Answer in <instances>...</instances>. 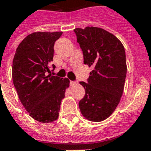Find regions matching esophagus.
<instances>
[{"mask_svg":"<svg viewBox=\"0 0 151 151\" xmlns=\"http://www.w3.org/2000/svg\"><path fill=\"white\" fill-rule=\"evenodd\" d=\"M70 85H74V84H77V82L73 81H70Z\"/></svg>","mask_w":151,"mask_h":151,"instance_id":"esophagus-1","label":"esophagus"}]
</instances>
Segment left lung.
I'll return each instance as SVG.
<instances>
[{"label":"left lung","instance_id":"left-lung-1","mask_svg":"<svg viewBox=\"0 0 151 151\" xmlns=\"http://www.w3.org/2000/svg\"><path fill=\"white\" fill-rule=\"evenodd\" d=\"M73 31L84 63L93 67L87 82H80L85 90L79 101L80 110L87 119L101 122L115 111L123 93L127 70L124 46L101 28H78Z\"/></svg>","mask_w":151,"mask_h":151}]
</instances>
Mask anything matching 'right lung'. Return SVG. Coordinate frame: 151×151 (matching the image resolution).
Masks as SVG:
<instances>
[{"instance_id":"1","label":"right lung","mask_w":151,"mask_h":151,"mask_svg":"<svg viewBox=\"0 0 151 151\" xmlns=\"http://www.w3.org/2000/svg\"><path fill=\"white\" fill-rule=\"evenodd\" d=\"M62 32H33L18 45L12 64V80L21 102L34 119L51 122L57 119L70 81L50 73L55 42ZM55 69V65L52 64Z\"/></svg>"}]
</instances>
